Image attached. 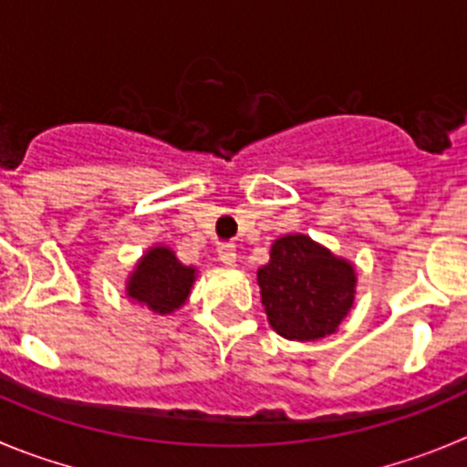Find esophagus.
I'll return each instance as SVG.
<instances>
[{
  "label": "esophagus",
  "instance_id": "obj_1",
  "mask_svg": "<svg viewBox=\"0 0 467 467\" xmlns=\"http://www.w3.org/2000/svg\"><path fill=\"white\" fill-rule=\"evenodd\" d=\"M219 260L225 265L237 263V246L234 244H221L219 246Z\"/></svg>",
  "mask_w": 467,
  "mask_h": 467
}]
</instances>
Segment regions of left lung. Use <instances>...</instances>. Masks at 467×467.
I'll return each instance as SVG.
<instances>
[{"label": "left lung", "instance_id": "1", "mask_svg": "<svg viewBox=\"0 0 467 467\" xmlns=\"http://www.w3.org/2000/svg\"><path fill=\"white\" fill-rule=\"evenodd\" d=\"M260 297L276 334L317 341L334 334L355 302V267L306 234H283L258 269Z\"/></svg>", "mask_w": 467, "mask_h": 467}]
</instances>
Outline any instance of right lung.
<instances>
[{
  "label": "right lung",
  "mask_w": 467,
  "mask_h": 467,
  "mask_svg": "<svg viewBox=\"0 0 467 467\" xmlns=\"http://www.w3.org/2000/svg\"><path fill=\"white\" fill-rule=\"evenodd\" d=\"M195 267H186L168 246H151L126 281V295L150 311L168 316L189 299Z\"/></svg>",
  "instance_id": "add662e5"
}]
</instances>
